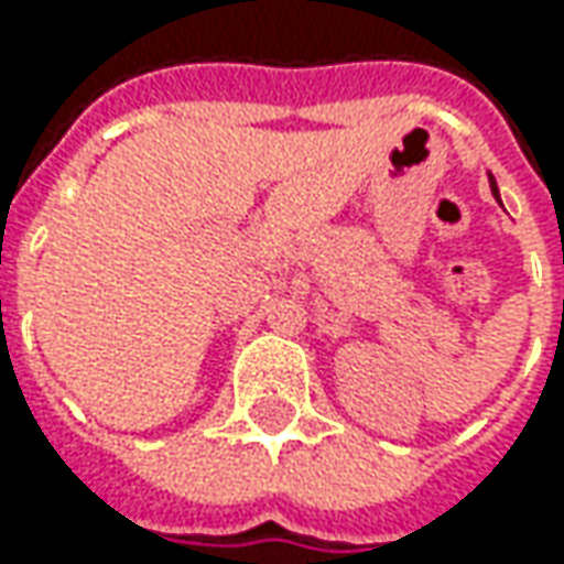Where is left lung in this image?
I'll use <instances>...</instances> for the list:
<instances>
[{
    "mask_svg": "<svg viewBox=\"0 0 564 564\" xmlns=\"http://www.w3.org/2000/svg\"><path fill=\"white\" fill-rule=\"evenodd\" d=\"M489 187H492V194H496V200H499V187H496V178L489 175Z\"/></svg>",
    "mask_w": 564,
    "mask_h": 564,
    "instance_id": "left-lung-1",
    "label": "left lung"
}]
</instances>
